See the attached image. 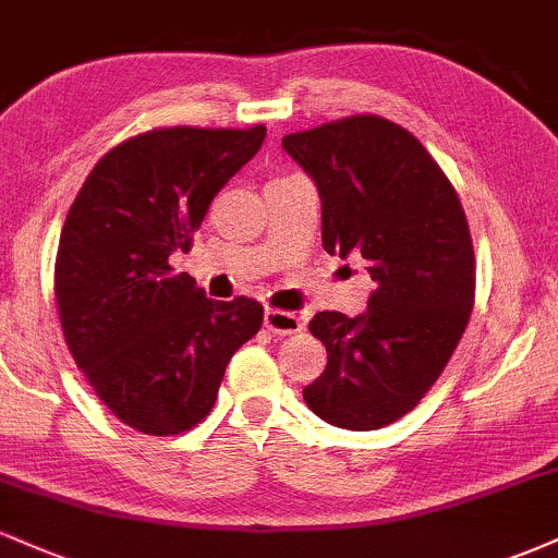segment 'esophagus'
Listing matches in <instances>:
<instances>
[{"mask_svg":"<svg viewBox=\"0 0 558 558\" xmlns=\"http://www.w3.org/2000/svg\"><path fill=\"white\" fill-rule=\"evenodd\" d=\"M265 328L275 332V336H296V332L304 330V323H301V317L293 315V312L267 310L265 312Z\"/></svg>","mask_w":558,"mask_h":558,"instance_id":"1","label":"esophagus"}]
</instances>
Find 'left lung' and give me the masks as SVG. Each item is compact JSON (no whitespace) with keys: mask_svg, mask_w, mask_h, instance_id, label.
Returning <instances> with one entry per match:
<instances>
[{"mask_svg":"<svg viewBox=\"0 0 558 558\" xmlns=\"http://www.w3.org/2000/svg\"><path fill=\"white\" fill-rule=\"evenodd\" d=\"M283 149L317 183L323 246L367 259V312H317L328 367L304 401L343 430L401 420L433 388L475 304V252L457 191L425 146L377 114L288 133Z\"/></svg>","mask_w":558,"mask_h":558,"instance_id":"8db88e82","label":"left lung"}]
</instances>
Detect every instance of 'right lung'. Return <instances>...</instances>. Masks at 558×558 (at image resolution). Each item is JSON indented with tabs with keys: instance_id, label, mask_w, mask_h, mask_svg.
<instances>
[{
	"instance_id": "obj_1",
	"label": "right lung",
	"mask_w": 558,
	"mask_h": 558,
	"mask_svg": "<svg viewBox=\"0 0 558 558\" xmlns=\"http://www.w3.org/2000/svg\"><path fill=\"white\" fill-rule=\"evenodd\" d=\"M265 125L157 128L107 151L70 207L54 296L73 360L133 430L178 435L213 412L230 356L262 328L259 301H213L170 254L189 252L217 191Z\"/></svg>"
}]
</instances>
